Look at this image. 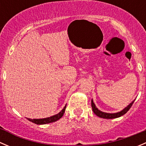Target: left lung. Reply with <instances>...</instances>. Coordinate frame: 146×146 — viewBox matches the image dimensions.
Wrapping results in <instances>:
<instances>
[{"instance_id": "1", "label": "left lung", "mask_w": 146, "mask_h": 146, "mask_svg": "<svg viewBox=\"0 0 146 146\" xmlns=\"http://www.w3.org/2000/svg\"><path fill=\"white\" fill-rule=\"evenodd\" d=\"M134 100H133L127 107H125L123 110H122L121 111H118V112H116V113H107V112H104V111H102L100 110H98V107H96L95 104L94 103L93 100H91V106H92V111L93 112L96 114L98 117H101V118L103 119H115V118H118V117H121L122 115L126 114L128 111L129 110V109L131 108V107L132 106L133 103L134 102Z\"/></svg>"}]
</instances>
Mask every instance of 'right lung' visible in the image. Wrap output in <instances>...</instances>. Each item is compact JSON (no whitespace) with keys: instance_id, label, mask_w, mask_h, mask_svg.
I'll list each match as a JSON object with an SVG mask.
<instances>
[{"instance_id":"add662e5","label":"right lung","mask_w":146,"mask_h":146,"mask_svg":"<svg viewBox=\"0 0 146 146\" xmlns=\"http://www.w3.org/2000/svg\"><path fill=\"white\" fill-rule=\"evenodd\" d=\"M66 105L65 106L62 110L60 111L59 113H58L57 114H55V115H53L51 117H46V118H44V119H29V118H27L29 121H32V123H35L36 124H46V123H52V122L56 121L57 120L60 119L61 117H63L64 115L65 110H66Z\"/></svg>"}]
</instances>
